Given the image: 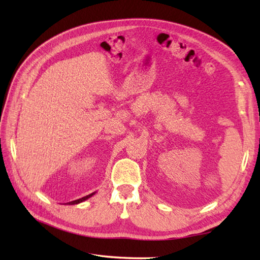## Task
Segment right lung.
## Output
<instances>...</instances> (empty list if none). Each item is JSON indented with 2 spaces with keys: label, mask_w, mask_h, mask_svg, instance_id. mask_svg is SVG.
<instances>
[{
  "label": "right lung",
  "mask_w": 260,
  "mask_h": 260,
  "mask_svg": "<svg viewBox=\"0 0 260 260\" xmlns=\"http://www.w3.org/2000/svg\"><path fill=\"white\" fill-rule=\"evenodd\" d=\"M95 193H96V192H92V193H90V194H88V196H86V197H84V198H80V199H78V200L70 201V202L66 203V204H78V203H80V202H82V201H86L87 199H89L90 197H92L93 194H95Z\"/></svg>",
  "instance_id": "obj_1"
}]
</instances>
